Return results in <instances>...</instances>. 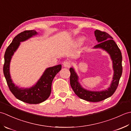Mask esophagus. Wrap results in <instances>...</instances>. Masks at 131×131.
Instances as JSON below:
<instances>
[{
	"mask_svg": "<svg viewBox=\"0 0 131 131\" xmlns=\"http://www.w3.org/2000/svg\"><path fill=\"white\" fill-rule=\"evenodd\" d=\"M63 65L65 68H70L71 65V62L70 61H65L63 63Z\"/></svg>",
	"mask_w": 131,
	"mask_h": 131,
	"instance_id": "1",
	"label": "esophagus"
}]
</instances>
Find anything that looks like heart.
Here are the masks:
<instances>
[{"label":"heart","mask_w":131,"mask_h":131,"mask_svg":"<svg viewBox=\"0 0 131 131\" xmlns=\"http://www.w3.org/2000/svg\"><path fill=\"white\" fill-rule=\"evenodd\" d=\"M83 40V39L82 38H81V39H79V42H82V41Z\"/></svg>","instance_id":"b5f03b06"}]
</instances>
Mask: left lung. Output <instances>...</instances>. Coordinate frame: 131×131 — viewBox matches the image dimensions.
<instances>
[{
    "label": "left lung",
    "instance_id": "obj_1",
    "mask_svg": "<svg viewBox=\"0 0 131 131\" xmlns=\"http://www.w3.org/2000/svg\"><path fill=\"white\" fill-rule=\"evenodd\" d=\"M94 34L96 37V40L99 42L98 44L94 46V48H102L110 54L113 60L114 74L112 84L107 90L101 92H92L85 90L80 87V85L78 82V76L75 72L73 68L70 69V85L74 93L80 99L90 102L101 101L112 96L118 88L123 70L122 53L112 36L107 32L100 31L99 30H96Z\"/></svg>",
    "mask_w": 131,
    "mask_h": 131
}]
</instances>
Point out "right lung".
Returning a JSON list of instances; mask_svg holds the SVG:
<instances>
[{
	"mask_svg": "<svg viewBox=\"0 0 131 131\" xmlns=\"http://www.w3.org/2000/svg\"><path fill=\"white\" fill-rule=\"evenodd\" d=\"M37 33L34 30H26L17 35L5 51L3 73L9 90L17 99L30 104H40L48 98L51 92L53 79L61 69V65L47 69L38 83L29 89H21L12 83L9 74L11 57L17 49L21 41L27 40Z\"/></svg>",
	"mask_w": 131,
	"mask_h": 131,
	"instance_id": "obj_1",
	"label": "right lung"
}]
</instances>
